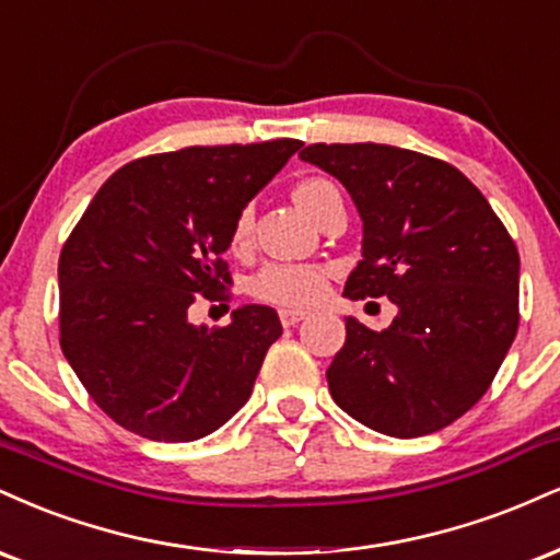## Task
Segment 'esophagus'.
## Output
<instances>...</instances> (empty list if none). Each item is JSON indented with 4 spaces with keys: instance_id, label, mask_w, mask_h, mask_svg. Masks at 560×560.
I'll return each mask as SVG.
<instances>
[{
    "instance_id": "34e87169",
    "label": "esophagus",
    "mask_w": 560,
    "mask_h": 560,
    "mask_svg": "<svg viewBox=\"0 0 560 560\" xmlns=\"http://www.w3.org/2000/svg\"><path fill=\"white\" fill-rule=\"evenodd\" d=\"M280 322L282 327H295L301 319H306V312H299V308H280Z\"/></svg>"
}]
</instances>
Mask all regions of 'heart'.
I'll list each match as a JSON object with an SVG mask.
<instances>
[{
    "label": "heart",
    "instance_id": "heart-1",
    "mask_svg": "<svg viewBox=\"0 0 560 560\" xmlns=\"http://www.w3.org/2000/svg\"><path fill=\"white\" fill-rule=\"evenodd\" d=\"M295 203L306 214L317 217L319 209L330 199H338V188L327 177H304L293 190ZM254 238V207H243L235 214L230 228L228 246L233 254L248 252ZM248 291L254 299L272 306H312L322 301L327 291V272L312 265H267L254 275L248 282Z\"/></svg>",
    "mask_w": 560,
    "mask_h": 560
}]
</instances>
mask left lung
<instances>
[{
    "instance_id": "8db88e82",
    "label": "left lung",
    "mask_w": 560,
    "mask_h": 560,
    "mask_svg": "<svg viewBox=\"0 0 560 560\" xmlns=\"http://www.w3.org/2000/svg\"><path fill=\"white\" fill-rule=\"evenodd\" d=\"M299 156L338 177L364 220L346 295L398 306L383 332L346 319L327 370L335 404L390 438L443 430L488 393L516 338L514 238L438 156L372 141L312 143Z\"/></svg>"
}]
</instances>
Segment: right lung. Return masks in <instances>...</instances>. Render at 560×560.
Here are the masks:
<instances>
[{
  "label": "right lung",
  "mask_w": 560,
  "mask_h": 560,
  "mask_svg": "<svg viewBox=\"0 0 560 560\" xmlns=\"http://www.w3.org/2000/svg\"><path fill=\"white\" fill-rule=\"evenodd\" d=\"M299 149L295 138L186 147L122 164L96 190L59 254V346L112 422L188 443L252 396L282 335L275 308L248 304L196 330L188 306L230 301L235 214Z\"/></svg>",
  "instance_id": "add662e5"
}]
</instances>
